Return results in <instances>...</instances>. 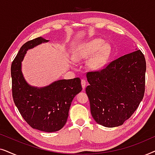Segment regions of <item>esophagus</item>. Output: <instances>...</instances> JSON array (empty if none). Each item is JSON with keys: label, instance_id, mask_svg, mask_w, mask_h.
I'll list each match as a JSON object with an SVG mask.
<instances>
[{"label": "esophagus", "instance_id": "obj_1", "mask_svg": "<svg viewBox=\"0 0 155 155\" xmlns=\"http://www.w3.org/2000/svg\"><path fill=\"white\" fill-rule=\"evenodd\" d=\"M81 84H82V89H84L85 88V87H86V80H81Z\"/></svg>", "mask_w": 155, "mask_h": 155}]
</instances>
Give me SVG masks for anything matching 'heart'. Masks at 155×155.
I'll return each mask as SVG.
<instances>
[{
  "label": "heart",
  "mask_w": 155,
  "mask_h": 155,
  "mask_svg": "<svg viewBox=\"0 0 155 155\" xmlns=\"http://www.w3.org/2000/svg\"><path fill=\"white\" fill-rule=\"evenodd\" d=\"M111 51V47L108 43L101 39H94L87 42L78 48L74 54V60L76 61L94 56L87 63L91 70H99L106 64Z\"/></svg>",
  "instance_id": "b5f03b06"
}]
</instances>
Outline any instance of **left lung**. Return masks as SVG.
Segmentation results:
<instances>
[{"instance_id":"8db88e82","label":"left lung","mask_w":155,"mask_h":155,"mask_svg":"<svg viewBox=\"0 0 155 155\" xmlns=\"http://www.w3.org/2000/svg\"><path fill=\"white\" fill-rule=\"evenodd\" d=\"M146 61L140 50L112 61L101 71L87 74L86 93L91 114L98 124L121 126L134 113L144 97Z\"/></svg>"}]
</instances>
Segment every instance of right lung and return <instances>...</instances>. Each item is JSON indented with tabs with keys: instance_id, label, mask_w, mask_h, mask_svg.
<instances>
[{
	"instance_id": "1",
	"label": "right lung",
	"mask_w": 155,
	"mask_h": 155,
	"mask_svg": "<svg viewBox=\"0 0 155 155\" xmlns=\"http://www.w3.org/2000/svg\"><path fill=\"white\" fill-rule=\"evenodd\" d=\"M49 40L40 37L23 44L11 65L12 92L15 104L31 128L43 132L61 130L66 124L74 97L82 91L79 78L58 80L47 86H31L25 79L22 62L29 49Z\"/></svg>"
}]
</instances>
